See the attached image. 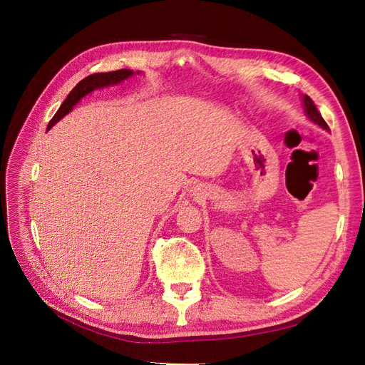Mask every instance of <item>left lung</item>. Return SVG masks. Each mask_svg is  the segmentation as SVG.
<instances>
[{
  "label": "left lung",
  "mask_w": 365,
  "mask_h": 365,
  "mask_svg": "<svg viewBox=\"0 0 365 365\" xmlns=\"http://www.w3.org/2000/svg\"><path fill=\"white\" fill-rule=\"evenodd\" d=\"M303 102H304V109H306V115L311 118L314 123H317V125H319L322 126L323 129H327L329 130V126H327V123L324 121V118L322 117V114H319V111L317 109V106H315V103H314V101L309 96H304L303 97Z\"/></svg>",
  "instance_id": "1"
}]
</instances>
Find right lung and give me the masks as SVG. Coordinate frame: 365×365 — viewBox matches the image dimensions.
Returning <instances> with one entry per match:
<instances>
[{
	"instance_id": "right-lung-1",
	"label": "right lung",
	"mask_w": 365,
	"mask_h": 365,
	"mask_svg": "<svg viewBox=\"0 0 365 365\" xmlns=\"http://www.w3.org/2000/svg\"><path fill=\"white\" fill-rule=\"evenodd\" d=\"M132 73L130 70H126V68H121V70H117V71H109V73H94V74H90L86 76L85 79H82L79 83H77L71 93L68 94V97L65 98L63 103L61 105V108L58 109V113L53 115V118L48 121V126L47 129H50L53 125H56L58 121L67 115L73 106L81 101V98L83 96H86L88 93H91L93 90H96V88H103V86H108V85H114V83H118L121 81L128 79V77H130Z\"/></svg>"
}]
</instances>
